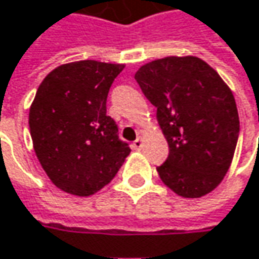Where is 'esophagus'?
<instances>
[{"label":"esophagus","instance_id":"1","mask_svg":"<svg viewBox=\"0 0 259 259\" xmlns=\"http://www.w3.org/2000/svg\"><path fill=\"white\" fill-rule=\"evenodd\" d=\"M132 147H133V150H141L142 148V138H138L136 141H133Z\"/></svg>","mask_w":259,"mask_h":259}]
</instances>
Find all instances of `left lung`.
Wrapping results in <instances>:
<instances>
[{
    "label": "left lung",
    "instance_id": "left-lung-1",
    "mask_svg": "<svg viewBox=\"0 0 259 259\" xmlns=\"http://www.w3.org/2000/svg\"><path fill=\"white\" fill-rule=\"evenodd\" d=\"M157 108L169 155L157 167L161 181L182 197L210 193L223 181L239 139L234 96L215 69L199 58L153 60L135 74Z\"/></svg>",
    "mask_w": 259,
    "mask_h": 259
}]
</instances>
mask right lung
I'll return each instance as SVG.
<instances>
[{
	"label": "right lung",
	"mask_w": 259,
	"mask_h": 259,
	"mask_svg": "<svg viewBox=\"0 0 259 259\" xmlns=\"http://www.w3.org/2000/svg\"><path fill=\"white\" fill-rule=\"evenodd\" d=\"M123 68L96 60L66 63L36 90L29 109L34 150L47 177L66 193L95 194L129 155V144L106 115L108 92Z\"/></svg>",
	"instance_id": "obj_1"
}]
</instances>
